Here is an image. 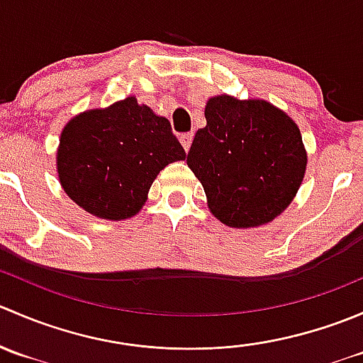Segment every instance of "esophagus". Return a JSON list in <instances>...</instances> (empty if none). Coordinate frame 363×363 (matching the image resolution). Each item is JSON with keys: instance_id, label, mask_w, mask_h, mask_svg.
I'll return each instance as SVG.
<instances>
[{"instance_id": "1", "label": "esophagus", "mask_w": 363, "mask_h": 363, "mask_svg": "<svg viewBox=\"0 0 363 363\" xmlns=\"http://www.w3.org/2000/svg\"><path fill=\"white\" fill-rule=\"evenodd\" d=\"M191 142H193V133L181 135V144H182V147H184V151H189V147H191Z\"/></svg>"}]
</instances>
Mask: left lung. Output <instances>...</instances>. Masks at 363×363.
Masks as SVG:
<instances>
[{
  "label": "left lung",
  "instance_id": "1",
  "mask_svg": "<svg viewBox=\"0 0 363 363\" xmlns=\"http://www.w3.org/2000/svg\"><path fill=\"white\" fill-rule=\"evenodd\" d=\"M205 119L186 163L211 212L233 228L270 223L291 203L306 174L298 126L269 101L228 94L207 101Z\"/></svg>",
  "mask_w": 363,
  "mask_h": 363
}]
</instances>
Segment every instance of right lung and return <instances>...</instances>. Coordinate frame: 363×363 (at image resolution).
Wrapping results in <instances>:
<instances>
[{
  "label": "right lung",
  "instance_id": "right-lung-1",
  "mask_svg": "<svg viewBox=\"0 0 363 363\" xmlns=\"http://www.w3.org/2000/svg\"><path fill=\"white\" fill-rule=\"evenodd\" d=\"M184 158L170 121L130 96L73 117L61 133L56 163L73 202L96 218L121 221L140 211L168 163Z\"/></svg>",
  "mask_w": 363,
  "mask_h": 363
}]
</instances>
